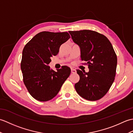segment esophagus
<instances>
[{"mask_svg": "<svg viewBox=\"0 0 133 133\" xmlns=\"http://www.w3.org/2000/svg\"><path fill=\"white\" fill-rule=\"evenodd\" d=\"M71 73H72V74H75V73L77 72V71H76V70L72 69V68L71 69Z\"/></svg>", "mask_w": 133, "mask_h": 133, "instance_id": "34e87169", "label": "esophagus"}]
</instances>
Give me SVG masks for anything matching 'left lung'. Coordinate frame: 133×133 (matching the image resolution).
Wrapping results in <instances>:
<instances>
[{
  "label": "left lung",
  "mask_w": 133,
  "mask_h": 133,
  "mask_svg": "<svg viewBox=\"0 0 133 133\" xmlns=\"http://www.w3.org/2000/svg\"><path fill=\"white\" fill-rule=\"evenodd\" d=\"M81 48V60L88 66L89 71L77 70L80 79L75 89L81 97L97 101L108 92L115 79L117 57L107 37L94 31L83 30L69 31Z\"/></svg>",
  "instance_id": "8db88e82"
}]
</instances>
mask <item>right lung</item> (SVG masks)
Returning a JSON list of instances; mask_svg holds the SVG:
<instances>
[{"mask_svg": "<svg viewBox=\"0 0 133 133\" xmlns=\"http://www.w3.org/2000/svg\"><path fill=\"white\" fill-rule=\"evenodd\" d=\"M69 38L67 32L42 31L25 45L21 68L24 84L35 99L41 102L51 99L69 77L71 69L69 67L62 66L56 72L48 66L51 57L58 54L61 45Z\"/></svg>", "mask_w": 133, "mask_h": 133, "instance_id": "right-lung-1", "label": "right lung"}]
</instances>
